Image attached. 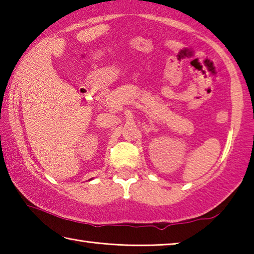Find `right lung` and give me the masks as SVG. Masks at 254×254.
Segmentation results:
<instances>
[{"mask_svg":"<svg viewBox=\"0 0 254 254\" xmlns=\"http://www.w3.org/2000/svg\"><path fill=\"white\" fill-rule=\"evenodd\" d=\"M89 180H91V179H89Z\"/></svg>","mask_w":254,"mask_h":254,"instance_id":"right-lung-1","label":"right lung"}]
</instances>
